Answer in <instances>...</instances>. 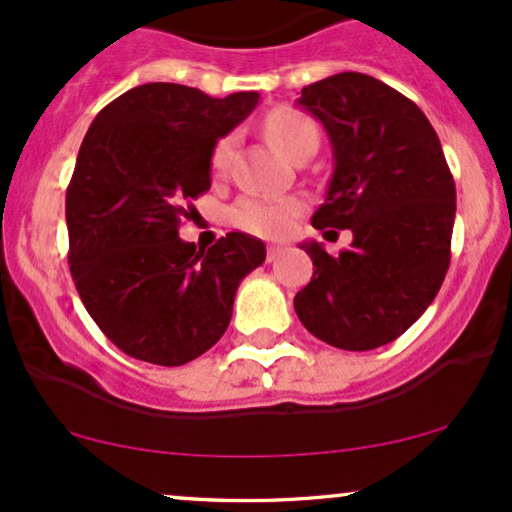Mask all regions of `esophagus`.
I'll return each instance as SVG.
<instances>
[{
  "mask_svg": "<svg viewBox=\"0 0 512 512\" xmlns=\"http://www.w3.org/2000/svg\"><path fill=\"white\" fill-rule=\"evenodd\" d=\"M281 252H284V248H281V245H267V262H274L276 257L281 255Z\"/></svg>",
  "mask_w": 512,
  "mask_h": 512,
  "instance_id": "1",
  "label": "esophagus"
}]
</instances>
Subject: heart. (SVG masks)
Segmentation results:
<instances>
[{"mask_svg":"<svg viewBox=\"0 0 512 512\" xmlns=\"http://www.w3.org/2000/svg\"><path fill=\"white\" fill-rule=\"evenodd\" d=\"M264 134L281 154L289 158L301 154L305 149H317V142H320V127H317L313 117L303 113V110L289 108V105L269 110L267 117H264ZM231 156L233 137L219 139L214 146V154H211L214 173H226ZM298 211H301V204L296 199L250 195L240 199L236 211H233V219L252 236L281 238L291 231Z\"/></svg>","mask_w":512,"mask_h":512,"instance_id":"heart-1","label":"heart"}]
</instances>
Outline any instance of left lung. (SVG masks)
Returning a JSON list of instances; mask_svg holds the SVG:
<instances>
[{
  "instance_id": "1",
  "label": "left lung",
  "mask_w": 512,
  "mask_h": 512,
  "mask_svg": "<svg viewBox=\"0 0 512 512\" xmlns=\"http://www.w3.org/2000/svg\"><path fill=\"white\" fill-rule=\"evenodd\" d=\"M298 105L325 125L334 154L313 226L349 228L354 243L334 257L301 245L315 272L293 308L322 342L378 349L424 315L448 274L455 180L419 105L373 76H327L305 86Z\"/></svg>"
}]
</instances>
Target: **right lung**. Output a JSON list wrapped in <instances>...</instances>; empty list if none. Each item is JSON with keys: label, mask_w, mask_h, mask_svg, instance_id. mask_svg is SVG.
Segmentation results:
<instances>
[{"label": "right lung", "mask_w": 512, "mask_h": 512, "mask_svg": "<svg viewBox=\"0 0 512 512\" xmlns=\"http://www.w3.org/2000/svg\"><path fill=\"white\" fill-rule=\"evenodd\" d=\"M260 93L211 98L180 84H144L88 127L67 187L69 269L105 337L127 356L182 366L226 332L238 284L264 243L233 231L209 250L178 236L211 187V154Z\"/></svg>", "instance_id": "obj_1"}]
</instances>
